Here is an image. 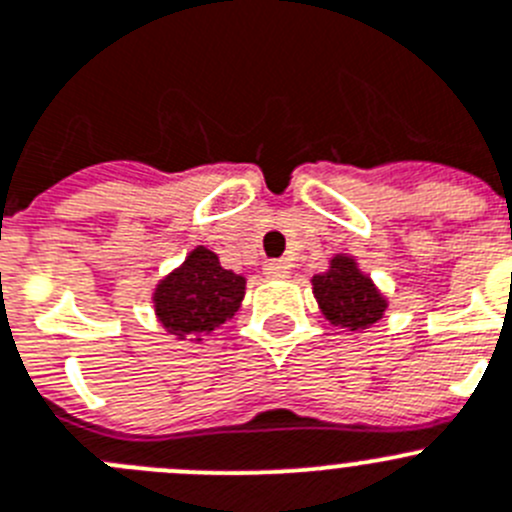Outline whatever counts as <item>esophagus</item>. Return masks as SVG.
I'll list each match as a JSON object with an SVG mask.
<instances>
[{
    "instance_id": "esophagus-1",
    "label": "esophagus",
    "mask_w": 512,
    "mask_h": 512,
    "mask_svg": "<svg viewBox=\"0 0 512 512\" xmlns=\"http://www.w3.org/2000/svg\"><path fill=\"white\" fill-rule=\"evenodd\" d=\"M264 274L269 276V279H287L289 274H292V266L287 264V261H266L264 264Z\"/></svg>"
}]
</instances>
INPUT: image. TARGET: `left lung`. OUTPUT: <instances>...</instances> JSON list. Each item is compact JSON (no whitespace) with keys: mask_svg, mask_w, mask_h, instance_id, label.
Wrapping results in <instances>:
<instances>
[{"mask_svg":"<svg viewBox=\"0 0 512 512\" xmlns=\"http://www.w3.org/2000/svg\"><path fill=\"white\" fill-rule=\"evenodd\" d=\"M312 292L325 320L335 327H348L350 332L373 327L388 309L381 289L348 253H335L330 269L312 276Z\"/></svg>","mask_w":512,"mask_h":512,"instance_id":"obj_1","label":"left lung"}]
</instances>
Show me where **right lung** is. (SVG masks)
Segmentation results:
<instances>
[{
  "label": "right lung",
  "mask_w": 512,
  "mask_h": 512,
  "mask_svg": "<svg viewBox=\"0 0 512 512\" xmlns=\"http://www.w3.org/2000/svg\"><path fill=\"white\" fill-rule=\"evenodd\" d=\"M246 297V276L223 269L218 253L195 246L177 269L159 279L152 304L159 325L177 340L200 342L225 325Z\"/></svg>",
  "instance_id": "add662e5"
}]
</instances>
